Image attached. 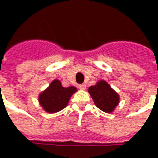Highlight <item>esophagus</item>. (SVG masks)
<instances>
[{"label": "esophagus", "mask_w": 158, "mask_h": 158, "mask_svg": "<svg viewBox=\"0 0 158 158\" xmlns=\"http://www.w3.org/2000/svg\"><path fill=\"white\" fill-rule=\"evenodd\" d=\"M79 89H86V85H85V84H82V85H79Z\"/></svg>", "instance_id": "1"}]
</instances>
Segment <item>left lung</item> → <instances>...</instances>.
Segmentation results:
<instances>
[{
  "label": "left lung",
  "mask_w": 158,
  "mask_h": 158,
  "mask_svg": "<svg viewBox=\"0 0 158 158\" xmlns=\"http://www.w3.org/2000/svg\"><path fill=\"white\" fill-rule=\"evenodd\" d=\"M88 92L99 109L107 113H113L119 104V95L105 80H99L89 87Z\"/></svg>",
  "instance_id": "obj_1"
}]
</instances>
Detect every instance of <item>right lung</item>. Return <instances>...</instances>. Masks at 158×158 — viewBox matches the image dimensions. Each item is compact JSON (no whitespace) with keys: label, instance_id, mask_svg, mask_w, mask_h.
Here are the masks:
<instances>
[{"label":"right lung","instance_id":"obj_1","mask_svg":"<svg viewBox=\"0 0 158 158\" xmlns=\"http://www.w3.org/2000/svg\"><path fill=\"white\" fill-rule=\"evenodd\" d=\"M77 91L74 86L63 87L58 79H54L46 89L38 96L40 105L46 113L60 112L68 106L71 96Z\"/></svg>","mask_w":158,"mask_h":158}]
</instances>
